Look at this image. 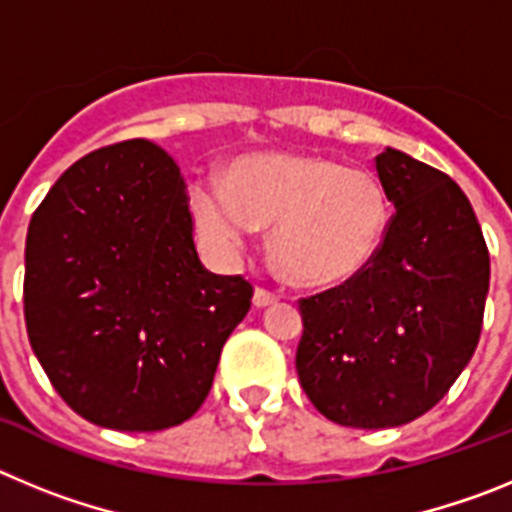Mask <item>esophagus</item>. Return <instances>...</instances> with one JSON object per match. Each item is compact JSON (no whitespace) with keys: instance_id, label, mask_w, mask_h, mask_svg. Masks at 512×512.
Listing matches in <instances>:
<instances>
[{"instance_id":"34e87169","label":"esophagus","mask_w":512,"mask_h":512,"mask_svg":"<svg viewBox=\"0 0 512 512\" xmlns=\"http://www.w3.org/2000/svg\"><path fill=\"white\" fill-rule=\"evenodd\" d=\"M277 300H279L277 292H271V289H266V287H256V292H253V305L256 307L274 305Z\"/></svg>"}]
</instances>
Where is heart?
<instances>
[{
    "instance_id": "1",
    "label": "heart",
    "mask_w": 512,
    "mask_h": 512,
    "mask_svg": "<svg viewBox=\"0 0 512 512\" xmlns=\"http://www.w3.org/2000/svg\"><path fill=\"white\" fill-rule=\"evenodd\" d=\"M194 220L220 256L271 228V253L292 282L333 287L359 277L379 253L390 202L377 176L318 156L266 153L230 166L225 184L197 182Z\"/></svg>"
}]
</instances>
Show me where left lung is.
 <instances>
[{
  "instance_id": "8db88e82",
  "label": "left lung",
  "mask_w": 512,
  "mask_h": 512,
  "mask_svg": "<svg viewBox=\"0 0 512 512\" xmlns=\"http://www.w3.org/2000/svg\"><path fill=\"white\" fill-rule=\"evenodd\" d=\"M395 215L359 277L300 300L297 374L348 428H395L436 405L472 359L490 251L467 194L443 171L387 148L374 158Z\"/></svg>"
}]
</instances>
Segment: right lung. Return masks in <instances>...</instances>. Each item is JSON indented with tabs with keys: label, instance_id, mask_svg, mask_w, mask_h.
<instances>
[{
	"label": "right lung",
	"instance_id": "1",
	"mask_svg": "<svg viewBox=\"0 0 512 512\" xmlns=\"http://www.w3.org/2000/svg\"><path fill=\"white\" fill-rule=\"evenodd\" d=\"M192 230L179 166L146 138L79 158L33 212L27 338L89 423L164 431L205 402L253 287L207 271Z\"/></svg>",
	"mask_w": 512,
	"mask_h": 512
}]
</instances>
